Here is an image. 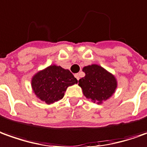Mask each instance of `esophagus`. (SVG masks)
I'll list each match as a JSON object with an SVG mask.
<instances>
[{"label":"esophagus","mask_w":147,"mask_h":147,"mask_svg":"<svg viewBox=\"0 0 147 147\" xmlns=\"http://www.w3.org/2000/svg\"><path fill=\"white\" fill-rule=\"evenodd\" d=\"M74 77H75L78 80H79V74H74Z\"/></svg>","instance_id":"esophagus-1"}]
</instances>
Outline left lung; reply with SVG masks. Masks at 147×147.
Returning <instances> with one entry per match:
<instances>
[{"instance_id": "obj_1", "label": "left lung", "mask_w": 147, "mask_h": 147, "mask_svg": "<svg viewBox=\"0 0 147 147\" xmlns=\"http://www.w3.org/2000/svg\"><path fill=\"white\" fill-rule=\"evenodd\" d=\"M82 71L86 76L78 81V85L87 98L100 104L112 96L117 88L114 75L98 65L85 66Z\"/></svg>"}]
</instances>
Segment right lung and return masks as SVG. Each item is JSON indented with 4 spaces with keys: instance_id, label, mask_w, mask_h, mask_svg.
<instances>
[{
    "instance_id": "right-lung-1",
    "label": "right lung",
    "mask_w": 147,
    "mask_h": 147,
    "mask_svg": "<svg viewBox=\"0 0 147 147\" xmlns=\"http://www.w3.org/2000/svg\"><path fill=\"white\" fill-rule=\"evenodd\" d=\"M78 83L71 72L53 65L38 72L32 78V88L38 98L51 104L62 98L68 86Z\"/></svg>"
}]
</instances>
